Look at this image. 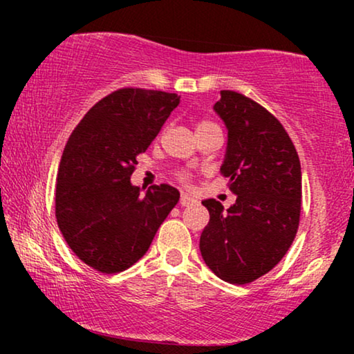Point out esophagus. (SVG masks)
<instances>
[{
	"mask_svg": "<svg viewBox=\"0 0 354 354\" xmlns=\"http://www.w3.org/2000/svg\"><path fill=\"white\" fill-rule=\"evenodd\" d=\"M195 201H196L195 198H192L190 195H188V193H182V196H180V205L182 206H190Z\"/></svg>",
	"mask_w": 354,
	"mask_h": 354,
	"instance_id": "esophagus-1",
	"label": "esophagus"
}]
</instances>
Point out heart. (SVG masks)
<instances>
[{
  "mask_svg": "<svg viewBox=\"0 0 354 354\" xmlns=\"http://www.w3.org/2000/svg\"><path fill=\"white\" fill-rule=\"evenodd\" d=\"M211 125H214V124L209 122V120H201V122L198 124L196 132H198V130H203V129H206V127H211ZM182 178H183V180H187V176H182Z\"/></svg>",
  "mask_w": 354,
  "mask_h": 354,
  "instance_id": "heart-1",
  "label": "heart"
}]
</instances>
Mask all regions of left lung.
Here are the masks:
<instances>
[{
	"label": "left lung",
	"mask_w": 354,
	"mask_h": 354,
	"mask_svg": "<svg viewBox=\"0 0 354 354\" xmlns=\"http://www.w3.org/2000/svg\"><path fill=\"white\" fill-rule=\"evenodd\" d=\"M227 129L221 172L236 200L229 209L205 200L209 222L200 251L207 268L229 283L263 277L283 258L299 224L301 166L282 124L256 101L222 90L214 104Z\"/></svg>",
	"instance_id": "8db88e82"
}]
</instances>
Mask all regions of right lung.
Instances as JSON below:
<instances>
[{
    "label": "right lung",
    "mask_w": 354,
    "mask_h": 354,
    "mask_svg": "<svg viewBox=\"0 0 354 354\" xmlns=\"http://www.w3.org/2000/svg\"><path fill=\"white\" fill-rule=\"evenodd\" d=\"M177 93L120 88L98 101L67 140L56 183V219L71 250L103 274L147 253L180 193L167 183L145 196L130 176L169 115Z\"/></svg>",
    "instance_id": "add662e5"
}]
</instances>
